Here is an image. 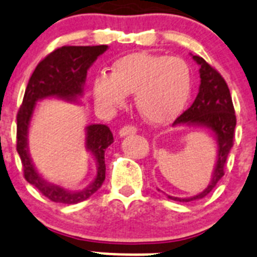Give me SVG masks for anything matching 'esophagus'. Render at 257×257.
Listing matches in <instances>:
<instances>
[{
	"instance_id": "1",
	"label": "esophagus",
	"mask_w": 257,
	"mask_h": 257,
	"mask_svg": "<svg viewBox=\"0 0 257 257\" xmlns=\"http://www.w3.org/2000/svg\"><path fill=\"white\" fill-rule=\"evenodd\" d=\"M137 133V128L133 125H126L123 126V128L119 131V136L120 137H128V136H133V134Z\"/></svg>"
}]
</instances>
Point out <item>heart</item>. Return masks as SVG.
Wrapping results in <instances>:
<instances>
[{
  "mask_svg": "<svg viewBox=\"0 0 257 257\" xmlns=\"http://www.w3.org/2000/svg\"><path fill=\"white\" fill-rule=\"evenodd\" d=\"M193 76L186 61L152 53H131L116 59L110 76L93 80V97L106 110L125 104L134 93V106L147 123L165 125L174 121L188 105Z\"/></svg>",
  "mask_w": 257,
  "mask_h": 257,
  "instance_id": "heart-1",
  "label": "heart"
}]
</instances>
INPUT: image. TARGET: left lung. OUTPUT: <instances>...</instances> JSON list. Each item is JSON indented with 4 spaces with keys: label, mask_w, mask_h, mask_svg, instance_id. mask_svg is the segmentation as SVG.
Instances as JSON below:
<instances>
[{
    "label": "left lung",
    "mask_w": 257,
    "mask_h": 257,
    "mask_svg": "<svg viewBox=\"0 0 257 257\" xmlns=\"http://www.w3.org/2000/svg\"><path fill=\"white\" fill-rule=\"evenodd\" d=\"M194 61L199 66L200 86L196 99L186 111L177 117L172 125H194L205 128L213 134L217 142V160L214 170L207 188L196 195L189 198H177L167 195L175 201H194L207 196L224 175V165L233 146L236 115H234L232 97L226 81L199 56H193ZM158 191H161L158 189Z\"/></svg>",
    "instance_id": "8db88e82"
}]
</instances>
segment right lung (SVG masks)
Wrapping results in <instances>:
<instances>
[{
	"instance_id": "right-lung-1",
	"label": "right lung",
	"mask_w": 257,
	"mask_h": 257,
	"mask_svg": "<svg viewBox=\"0 0 257 257\" xmlns=\"http://www.w3.org/2000/svg\"><path fill=\"white\" fill-rule=\"evenodd\" d=\"M107 45L95 47H62L52 52L37 66L26 86L23 105L18 112V153L23 162L26 181L54 203L77 204L101 188L105 180V151L114 142L112 133L104 124H90L85 128L86 151L96 162V176L92 183L81 190H68L50 183L39 174L29 153V129L38 101L44 99L78 102L83 96L87 71Z\"/></svg>"
}]
</instances>
